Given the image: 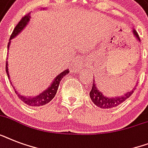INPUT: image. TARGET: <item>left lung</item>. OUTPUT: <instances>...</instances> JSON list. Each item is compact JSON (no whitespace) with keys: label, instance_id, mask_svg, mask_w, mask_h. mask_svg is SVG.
Masks as SVG:
<instances>
[{"label":"left lung","instance_id":"left-lung-1","mask_svg":"<svg viewBox=\"0 0 148 148\" xmlns=\"http://www.w3.org/2000/svg\"><path fill=\"white\" fill-rule=\"evenodd\" d=\"M134 38L136 40L140 42V38L138 36L137 31L133 29L132 30ZM135 86L132 89H131L130 91L127 93H124V95H119V96H115V97H107L106 95H103V93H102L101 90H99L97 87V84H95V80H93L92 84V89L90 90V97L91 101L95 105L97 106L98 108H103V109H110V108H114L117 107L124 101H125L127 98L131 96V95L134 93V90H135L136 85L138 84V81L135 83Z\"/></svg>","mask_w":148,"mask_h":148}]
</instances>
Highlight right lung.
<instances>
[{
    "label": "right lung",
    "mask_w": 148,
    "mask_h": 148,
    "mask_svg": "<svg viewBox=\"0 0 148 148\" xmlns=\"http://www.w3.org/2000/svg\"><path fill=\"white\" fill-rule=\"evenodd\" d=\"M30 20H31V14H28L25 17H23L21 21L17 24V26L15 27L12 34L10 36V41L8 43V50H9V47H10V42H11L10 40L14 39V38H16L26 27L27 25L30 22ZM6 72H7V74H8V78L10 79V75H9V71H8V61L6 63ZM69 72V69H66L64 71L60 72V74H58V76L53 79L52 83L48 86V88H46L45 90H43L42 92L40 93L39 95H36V96H24V95H22L20 93H18V91L16 90V89H14L15 93L17 95V97H19L20 100H21L24 103H26V104L29 106H31V107H40V106L47 104V103H49L50 101L54 97L56 93H57V90H58V88H59L60 81L62 80L64 77L68 74ZM10 84L12 85V87H14L12 83H11V81H10Z\"/></svg>",
    "instance_id": "1"
}]
</instances>
